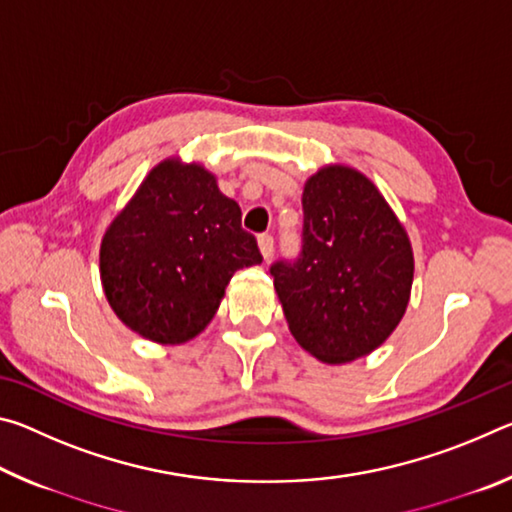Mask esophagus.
I'll list each match as a JSON object with an SVG mask.
<instances>
[{
  "label": "esophagus",
  "mask_w": 512,
  "mask_h": 512,
  "mask_svg": "<svg viewBox=\"0 0 512 512\" xmlns=\"http://www.w3.org/2000/svg\"><path fill=\"white\" fill-rule=\"evenodd\" d=\"M257 246H259V253H262L264 259H271L273 257V237L271 235H259L257 237Z\"/></svg>",
  "instance_id": "1"
}]
</instances>
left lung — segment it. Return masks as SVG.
Returning a JSON list of instances; mask_svg holds the SVG:
<instances>
[{
  "label": "left lung",
  "instance_id": "1",
  "mask_svg": "<svg viewBox=\"0 0 512 512\" xmlns=\"http://www.w3.org/2000/svg\"><path fill=\"white\" fill-rule=\"evenodd\" d=\"M302 255L271 266L289 332L311 357L341 366L388 341L411 300V239L377 185L325 164L302 187Z\"/></svg>",
  "mask_w": 512,
  "mask_h": 512
}]
</instances>
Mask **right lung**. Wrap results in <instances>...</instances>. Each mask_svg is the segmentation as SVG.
Here are the masks:
<instances>
[{
  "label": "right lung",
  "mask_w": 512,
  "mask_h": 512,
  "mask_svg": "<svg viewBox=\"0 0 512 512\" xmlns=\"http://www.w3.org/2000/svg\"><path fill=\"white\" fill-rule=\"evenodd\" d=\"M262 264L237 201L201 162L171 155L103 232L99 275L115 316L142 339L180 345L210 325L232 275Z\"/></svg>",
  "instance_id": "add662e5"
}]
</instances>
